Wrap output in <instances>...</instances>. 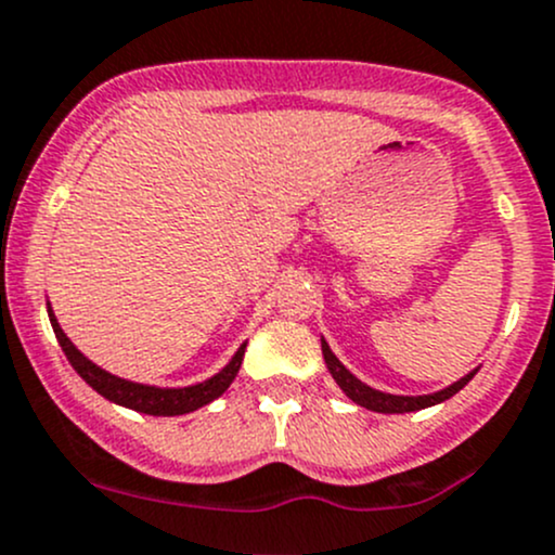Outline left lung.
Segmentation results:
<instances>
[{"instance_id":"obj_1","label":"left lung","mask_w":555,"mask_h":555,"mask_svg":"<svg viewBox=\"0 0 555 555\" xmlns=\"http://www.w3.org/2000/svg\"><path fill=\"white\" fill-rule=\"evenodd\" d=\"M322 357H324V365H327L330 376H333L335 384L344 389V395L349 397L351 402H357V405L367 408V411H376V413H413V411H422V408L438 405V402H446L449 397L456 395L459 389H464V386L473 382L475 373H478V367H475V371H469L467 376H462L459 382L446 386V389L433 391V395H389V391H378V389H373V386L362 384L360 378H357L354 373H351L349 367H346L344 362L333 354V349H330L327 340L324 338H322Z\"/></svg>"}]
</instances>
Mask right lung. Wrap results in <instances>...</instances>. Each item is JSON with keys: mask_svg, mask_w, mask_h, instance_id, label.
I'll return each instance as SVG.
<instances>
[{"mask_svg": "<svg viewBox=\"0 0 555 555\" xmlns=\"http://www.w3.org/2000/svg\"><path fill=\"white\" fill-rule=\"evenodd\" d=\"M48 317H50V324H53L55 338H59L61 349H64L66 360H69V365L75 367L77 376L91 386V389H96L99 395L106 397V400L115 402V405L131 408V411L147 413V416H182V413H193L198 411V408L209 405L211 400H217V397L233 384L246 351V340H244V344L236 349V354L231 357V362H228L220 373H215V376L206 378V382L201 384H190V386L137 384V382H128V378L112 376L109 371H104V367H99L96 362L88 360V357L72 344L69 335L61 330L59 319H55L50 304H48Z\"/></svg>", "mask_w": 555, "mask_h": 555, "instance_id": "obj_1", "label": "right lung"}]
</instances>
